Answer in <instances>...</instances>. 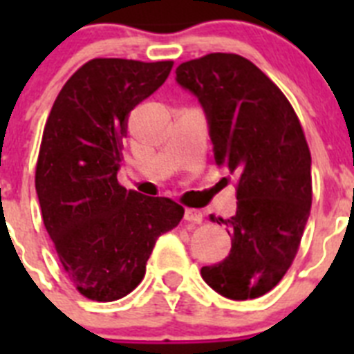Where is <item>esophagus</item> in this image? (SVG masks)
I'll return each mask as SVG.
<instances>
[{"mask_svg":"<svg viewBox=\"0 0 354 354\" xmlns=\"http://www.w3.org/2000/svg\"><path fill=\"white\" fill-rule=\"evenodd\" d=\"M184 220L189 221V223L200 225L204 221V214H202L198 209H186V211H184Z\"/></svg>","mask_w":354,"mask_h":354,"instance_id":"34e87169","label":"esophagus"}]
</instances>
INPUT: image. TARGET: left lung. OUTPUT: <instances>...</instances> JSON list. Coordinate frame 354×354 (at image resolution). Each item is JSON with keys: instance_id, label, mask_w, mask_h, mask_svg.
Wrapping results in <instances>:
<instances>
[{"instance_id": "8db88e82", "label": "left lung", "mask_w": 354, "mask_h": 354, "mask_svg": "<svg viewBox=\"0 0 354 354\" xmlns=\"http://www.w3.org/2000/svg\"><path fill=\"white\" fill-rule=\"evenodd\" d=\"M175 74L207 115L223 179H236V214L218 218L230 227L232 248L200 273L228 299L264 296L292 264L310 216L312 158L298 115L257 65L234 53L184 62Z\"/></svg>"}]
</instances>
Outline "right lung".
<instances>
[{"instance_id": "1", "label": "right lung", "mask_w": 354, "mask_h": 354, "mask_svg": "<svg viewBox=\"0 0 354 354\" xmlns=\"http://www.w3.org/2000/svg\"><path fill=\"white\" fill-rule=\"evenodd\" d=\"M171 67L93 58L68 77L44 126L35 170L44 227L68 280L92 301L136 289L158 237L183 220L171 198L127 192L117 179L131 109Z\"/></svg>"}]
</instances>
